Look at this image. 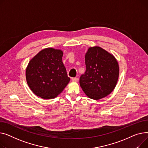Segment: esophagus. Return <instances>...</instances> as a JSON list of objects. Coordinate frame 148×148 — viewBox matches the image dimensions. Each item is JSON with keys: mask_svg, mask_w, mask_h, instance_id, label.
Returning <instances> with one entry per match:
<instances>
[{"mask_svg": "<svg viewBox=\"0 0 148 148\" xmlns=\"http://www.w3.org/2000/svg\"><path fill=\"white\" fill-rule=\"evenodd\" d=\"M72 81H73V82H77V81H78V78H77V77H73L72 78Z\"/></svg>", "mask_w": 148, "mask_h": 148, "instance_id": "obj_1", "label": "esophagus"}]
</instances>
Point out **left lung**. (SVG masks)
<instances>
[{
  "label": "left lung",
  "mask_w": 148,
  "mask_h": 148,
  "mask_svg": "<svg viewBox=\"0 0 148 148\" xmlns=\"http://www.w3.org/2000/svg\"><path fill=\"white\" fill-rule=\"evenodd\" d=\"M86 71L80 77L79 84L87 96L99 100L114 90L119 76L118 62L99 47H91L85 54Z\"/></svg>",
  "instance_id": "1"
}]
</instances>
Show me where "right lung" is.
Here are the masks:
<instances>
[{
	"instance_id": "1",
	"label": "right lung",
	"mask_w": 148,
	"mask_h": 148,
	"mask_svg": "<svg viewBox=\"0 0 148 148\" xmlns=\"http://www.w3.org/2000/svg\"><path fill=\"white\" fill-rule=\"evenodd\" d=\"M63 51L48 48L40 51L29 63L26 80L33 92L49 99L57 96L68 84L66 67L62 62Z\"/></svg>"
}]
</instances>
